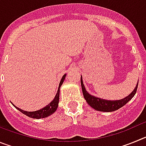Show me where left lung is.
<instances>
[{
    "label": "left lung",
    "mask_w": 146,
    "mask_h": 146,
    "mask_svg": "<svg viewBox=\"0 0 146 146\" xmlns=\"http://www.w3.org/2000/svg\"><path fill=\"white\" fill-rule=\"evenodd\" d=\"M137 86H138V82L137 83L136 87L132 91V92L129 94L127 96L123 98V99H118V100H107V99H101V98L92 96L90 94H88V92L86 91V88H85L82 76H81V86H82V94H83V96H84L85 99L91 108L97 110V111L100 112L115 111L117 110L124 106L126 103L129 102L134 97V96L136 94Z\"/></svg>",
    "instance_id": "1"
}]
</instances>
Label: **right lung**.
Masks as SVG:
<instances>
[{
    "label": "right lung",
    "instance_id": "right-lung-1",
    "mask_svg": "<svg viewBox=\"0 0 146 146\" xmlns=\"http://www.w3.org/2000/svg\"><path fill=\"white\" fill-rule=\"evenodd\" d=\"M66 76V74H65L63 77H62L60 83H59V86H58V88L57 94H56V95H55L53 100H52L50 104H47V106H45L44 108H42L41 110H36V111H32V112L25 111V110L20 109L19 108L15 106L14 104H12L15 106V108H16V109H17L18 110H19V111H20L21 113H23V114H25V115L30 117V118L39 119V118H47V117L50 116V115H52V113H54L55 111H56V110H57L58 107L59 95H60V86H62V84H63L64 80H65Z\"/></svg>",
    "mask_w": 146,
    "mask_h": 146
}]
</instances>
